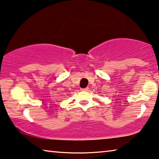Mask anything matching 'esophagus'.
Returning <instances> with one entry per match:
<instances>
[{
	"mask_svg": "<svg viewBox=\"0 0 159 159\" xmlns=\"http://www.w3.org/2000/svg\"><path fill=\"white\" fill-rule=\"evenodd\" d=\"M89 90V88H84V89H81V90H84V91H86V90Z\"/></svg>",
	"mask_w": 159,
	"mask_h": 159,
	"instance_id": "obj_1",
	"label": "esophagus"
}]
</instances>
